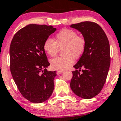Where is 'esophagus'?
<instances>
[{
  "instance_id": "esophagus-1",
  "label": "esophagus",
  "mask_w": 121,
  "mask_h": 121,
  "mask_svg": "<svg viewBox=\"0 0 121 121\" xmlns=\"http://www.w3.org/2000/svg\"><path fill=\"white\" fill-rule=\"evenodd\" d=\"M64 72V71H62V70H58L57 73H61Z\"/></svg>"
}]
</instances>
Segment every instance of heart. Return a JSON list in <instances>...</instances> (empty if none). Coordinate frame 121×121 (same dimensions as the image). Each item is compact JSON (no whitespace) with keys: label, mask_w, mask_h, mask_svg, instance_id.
<instances>
[{"label":"heart","mask_w":121,"mask_h":121,"mask_svg":"<svg viewBox=\"0 0 121 121\" xmlns=\"http://www.w3.org/2000/svg\"><path fill=\"white\" fill-rule=\"evenodd\" d=\"M86 41L83 37L78 36L76 31L70 29H63L56 35V41L51 38L46 39L43 48L50 56H55L63 48L65 56L55 58L50 61V65L56 70H65L74 63V58H78L85 49Z\"/></svg>","instance_id":"b5f03b06"}]
</instances>
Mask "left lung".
<instances>
[{
	"label": "left lung",
	"instance_id": "obj_1",
	"mask_svg": "<svg viewBox=\"0 0 121 121\" xmlns=\"http://www.w3.org/2000/svg\"><path fill=\"white\" fill-rule=\"evenodd\" d=\"M85 39L82 55L73 67L70 86L73 93L85 99L95 97L106 82L110 65V48L105 33L98 24L90 21L72 24ZM83 67L82 72L80 69Z\"/></svg>",
	"mask_w": 121,
	"mask_h": 121
}]
</instances>
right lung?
I'll return each instance as SVG.
<instances>
[{
  "instance_id": "add662e5",
  "label": "right lung",
  "mask_w": 121,
  "mask_h": 121,
  "mask_svg": "<svg viewBox=\"0 0 121 121\" xmlns=\"http://www.w3.org/2000/svg\"><path fill=\"white\" fill-rule=\"evenodd\" d=\"M56 30L52 26L29 24L19 30L11 41V75L20 92L31 102H44L53 92L56 73L47 71L50 63L43 45Z\"/></svg>"
}]
</instances>
